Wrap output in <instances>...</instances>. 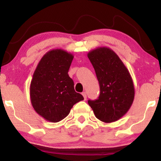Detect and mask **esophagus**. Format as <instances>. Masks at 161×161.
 Masks as SVG:
<instances>
[{
	"mask_svg": "<svg viewBox=\"0 0 161 161\" xmlns=\"http://www.w3.org/2000/svg\"><path fill=\"white\" fill-rule=\"evenodd\" d=\"M82 96H83V98H84V99L86 100V98H87V95H86V92H82Z\"/></svg>",
	"mask_w": 161,
	"mask_h": 161,
	"instance_id": "1",
	"label": "esophagus"
}]
</instances>
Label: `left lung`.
I'll return each mask as SVG.
<instances>
[{
    "instance_id": "obj_1",
    "label": "left lung",
    "mask_w": 161,
    "mask_h": 161,
    "mask_svg": "<svg viewBox=\"0 0 161 161\" xmlns=\"http://www.w3.org/2000/svg\"><path fill=\"white\" fill-rule=\"evenodd\" d=\"M88 58L99 82L98 99L89 100L95 117L105 123L122 118L131 107L135 86L129 71L112 49L101 47L90 50Z\"/></svg>"
}]
</instances>
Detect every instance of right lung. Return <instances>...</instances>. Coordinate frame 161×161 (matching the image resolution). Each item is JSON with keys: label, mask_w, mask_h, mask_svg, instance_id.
Segmentation results:
<instances>
[{"label": "right lung", "mask_w": 161, "mask_h": 161, "mask_svg": "<svg viewBox=\"0 0 161 161\" xmlns=\"http://www.w3.org/2000/svg\"><path fill=\"white\" fill-rule=\"evenodd\" d=\"M74 56L63 49L43 55L33 72L30 86L31 105L39 115L49 122H59L69 114L83 96L74 89L68 72Z\"/></svg>", "instance_id": "obj_1"}]
</instances>
